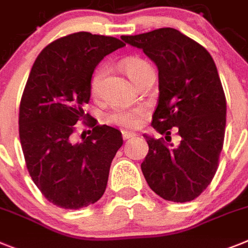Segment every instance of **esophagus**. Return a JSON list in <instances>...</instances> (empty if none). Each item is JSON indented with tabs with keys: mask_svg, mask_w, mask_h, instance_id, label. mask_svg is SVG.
<instances>
[{
	"mask_svg": "<svg viewBox=\"0 0 248 248\" xmlns=\"http://www.w3.org/2000/svg\"><path fill=\"white\" fill-rule=\"evenodd\" d=\"M122 135H123V139H130V138H134L135 133L128 132V130H122Z\"/></svg>",
	"mask_w": 248,
	"mask_h": 248,
	"instance_id": "esophagus-1",
	"label": "esophagus"
}]
</instances>
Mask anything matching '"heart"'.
<instances>
[{
	"mask_svg": "<svg viewBox=\"0 0 248 248\" xmlns=\"http://www.w3.org/2000/svg\"><path fill=\"white\" fill-rule=\"evenodd\" d=\"M123 69L126 75L130 78L134 84L139 81L141 76L147 73L148 70L152 69L147 61L141 59L132 58L123 61ZM108 75V67L105 65L99 67L92 78L90 89L94 96H100L104 89V82ZM144 115L143 108H126V107H115L111 111L107 114V122L113 125L122 126V128H137L139 125V120Z\"/></svg>",
	"mask_w": 248,
	"mask_h": 248,
	"instance_id": "heart-1",
	"label": "heart"
}]
</instances>
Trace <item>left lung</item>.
Segmentation results:
<instances>
[{
  "label": "left lung",
  "instance_id": "1",
  "mask_svg": "<svg viewBox=\"0 0 248 248\" xmlns=\"http://www.w3.org/2000/svg\"><path fill=\"white\" fill-rule=\"evenodd\" d=\"M122 40L141 48L158 67L159 98L152 126L177 147L144 135L149 147L141 172L163 200L189 202L206 189L218 168L226 128V96L212 56L178 30L164 27Z\"/></svg>",
  "mask_w": 248,
  "mask_h": 248
}]
</instances>
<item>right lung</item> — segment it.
Wrapping results in <instances>:
<instances>
[{
  "mask_svg": "<svg viewBox=\"0 0 248 248\" xmlns=\"http://www.w3.org/2000/svg\"><path fill=\"white\" fill-rule=\"evenodd\" d=\"M123 46L111 36L75 32L48 44L33 62L20 103L21 147L36 187L60 208H82L105 192L122 133L99 125L82 107L90 100L96 65ZM80 121L92 130L75 143Z\"/></svg>",
  "mask_w": 248,
  "mask_h": 248,
  "instance_id": "add662e5",
  "label": "right lung"
}]
</instances>
